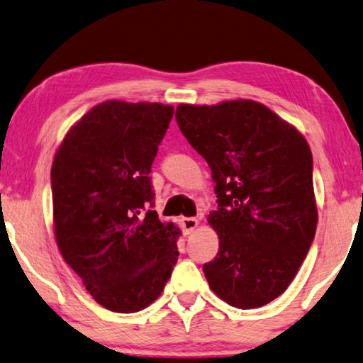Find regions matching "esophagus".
<instances>
[{
  "label": "esophagus",
  "mask_w": 363,
  "mask_h": 363,
  "mask_svg": "<svg viewBox=\"0 0 363 363\" xmlns=\"http://www.w3.org/2000/svg\"><path fill=\"white\" fill-rule=\"evenodd\" d=\"M180 224H182L183 233H185V234H191L193 230L198 228L199 220H198L196 218H183V219L180 220Z\"/></svg>",
  "instance_id": "obj_1"
}]
</instances>
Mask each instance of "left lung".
Instances as JSON below:
<instances>
[{"mask_svg":"<svg viewBox=\"0 0 363 363\" xmlns=\"http://www.w3.org/2000/svg\"><path fill=\"white\" fill-rule=\"evenodd\" d=\"M175 118L216 183L208 223L219 250L203 265L209 288L230 306H264L293 281L316 233L311 149L295 125L252 99L180 104Z\"/></svg>","mask_w":363,"mask_h":363,"instance_id":"1","label":"left lung"}]
</instances>
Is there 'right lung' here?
I'll return each instance as SVG.
<instances>
[{"label":"right lung","mask_w":363,"mask_h":363,"mask_svg":"<svg viewBox=\"0 0 363 363\" xmlns=\"http://www.w3.org/2000/svg\"><path fill=\"white\" fill-rule=\"evenodd\" d=\"M173 106L108 99L62 140L52 164L59 250L94 301L135 313L164 291L180 229L152 211L150 167Z\"/></svg>","instance_id":"1"}]
</instances>
